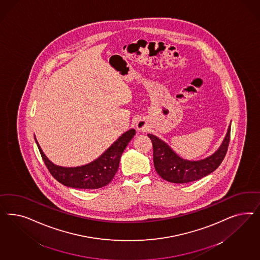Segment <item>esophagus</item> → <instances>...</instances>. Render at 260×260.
<instances>
[{
    "mask_svg": "<svg viewBox=\"0 0 260 260\" xmlns=\"http://www.w3.org/2000/svg\"><path fill=\"white\" fill-rule=\"evenodd\" d=\"M136 128L138 132H146L147 131V126L145 123H143L142 121H139L137 124H136Z\"/></svg>",
    "mask_w": 260,
    "mask_h": 260,
    "instance_id": "obj_1",
    "label": "esophagus"
}]
</instances>
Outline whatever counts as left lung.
<instances>
[{
    "instance_id": "obj_1",
    "label": "left lung",
    "mask_w": 260,
    "mask_h": 260,
    "mask_svg": "<svg viewBox=\"0 0 260 260\" xmlns=\"http://www.w3.org/2000/svg\"><path fill=\"white\" fill-rule=\"evenodd\" d=\"M231 124L220 147L212 155L200 160H187L180 157L166 143L153 134H148L153 146V164L158 174L172 183H189L203 178L214 172L223 161L228 150Z\"/></svg>"
}]
</instances>
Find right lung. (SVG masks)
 <instances>
[{"label":"right lung","mask_w":260,"mask_h":260,"mask_svg":"<svg viewBox=\"0 0 260 260\" xmlns=\"http://www.w3.org/2000/svg\"><path fill=\"white\" fill-rule=\"evenodd\" d=\"M134 135L135 129H128L122 134L102 155L88 164L73 168L53 164L45 155L36 138L35 141L49 173L57 181L67 187L75 189H95L105 187L111 182L118 170L121 155Z\"/></svg>","instance_id":"1"}]
</instances>
